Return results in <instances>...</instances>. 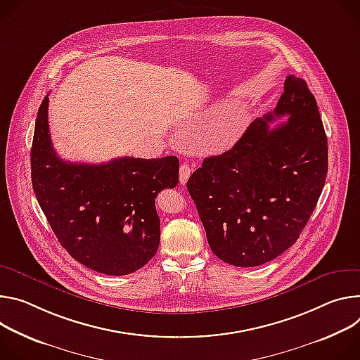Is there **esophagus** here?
<instances>
[{
  "label": "esophagus",
  "mask_w": 360,
  "mask_h": 360,
  "mask_svg": "<svg viewBox=\"0 0 360 360\" xmlns=\"http://www.w3.org/2000/svg\"><path fill=\"white\" fill-rule=\"evenodd\" d=\"M190 174H191V167H190L188 165L183 163V165L180 166V183H181V184H186L187 180H188V177H190Z\"/></svg>",
  "instance_id": "obj_1"
}]
</instances>
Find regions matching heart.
<instances>
[{
    "mask_svg": "<svg viewBox=\"0 0 360 360\" xmlns=\"http://www.w3.org/2000/svg\"><path fill=\"white\" fill-rule=\"evenodd\" d=\"M238 131V124L236 122H229V123H224L220 129V134L226 139V140H231Z\"/></svg>",
    "mask_w": 360,
    "mask_h": 360,
    "instance_id": "1",
    "label": "heart"
}]
</instances>
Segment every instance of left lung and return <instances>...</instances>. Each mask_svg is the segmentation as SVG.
Here are the masks:
<instances>
[{"instance_id":"left-lung-1","label":"left lung","mask_w":360,"mask_h":360,"mask_svg":"<svg viewBox=\"0 0 360 360\" xmlns=\"http://www.w3.org/2000/svg\"><path fill=\"white\" fill-rule=\"evenodd\" d=\"M289 115L272 127L276 116ZM272 127L270 128L269 126ZM328 174V137L304 79L288 75L276 108L187 181L212 252L237 267L267 263L296 243Z\"/></svg>"}]
</instances>
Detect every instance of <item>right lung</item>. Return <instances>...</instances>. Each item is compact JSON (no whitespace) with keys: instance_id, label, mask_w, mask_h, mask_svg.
Wrapping results in <instances>:
<instances>
[{"instance_id":"add662e5","label":"right lung","mask_w":360,"mask_h":360,"mask_svg":"<svg viewBox=\"0 0 360 360\" xmlns=\"http://www.w3.org/2000/svg\"><path fill=\"white\" fill-rule=\"evenodd\" d=\"M31 181L61 246L103 274L141 269L160 243L157 194L179 183V158L118 157L101 165L68 163L51 143L49 96L38 108Z\"/></svg>"}]
</instances>
